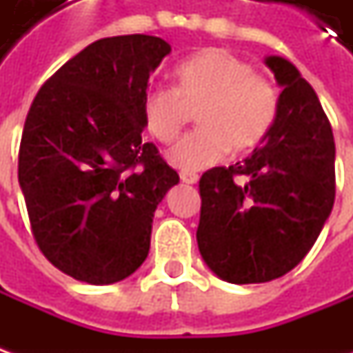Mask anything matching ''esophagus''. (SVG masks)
I'll use <instances>...</instances> for the list:
<instances>
[{
  "label": "esophagus",
  "instance_id": "esophagus-1",
  "mask_svg": "<svg viewBox=\"0 0 353 353\" xmlns=\"http://www.w3.org/2000/svg\"><path fill=\"white\" fill-rule=\"evenodd\" d=\"M181 181L186 184H196L198 174L196 172H190V170H181Z\"/></svg>",
  "mask_w": 353,
  "mask_h": 353
}]
</instances>
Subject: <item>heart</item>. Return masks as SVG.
Listing matches in <instances>:
<instances>
[{
  "label": "heart",
  "mask_w": 353,
  "mask_h": 353,
  "mask_svg": "<svg viewBox=\"0 0 353 353\" xmlns=\"http://www.w3.org/2000/svg\"><path fill=\"white\" fill-rule=\"evenodd\" d=\"M176 88L155 86L143 96L147 131L161 143L176 141L188 108H196L200 128L169 151V161L184 170L220 163L228 151L248 153L263 141L279 112L275 86L253 74L250 62L224 48H202L176 70Z\"/></svg>",
  "instance_id": "1"
}]
</instances>
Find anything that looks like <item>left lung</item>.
Instances as JSON below:
<instances>
[{"label":"left lung","mask_w":353,"mask_h":353,"mask_svg":"<svg viewBox=\"0 0 353 353\" xmlns=\"http://www.w3.org/2000/svg\"><path fill=\"white\" fill-rule=\"evenodd\" d=\"M265 64L283 88L273 128L241 163L200 179L196 241L204 263L236 285L283 277L305 259L336 196V145L316 92L283 57Z\"/></svg>","instance_id":"left-lung-1"}]
</instances>
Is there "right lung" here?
Here are the masks:
<instances>
[{"label":"right lung","mask_w":353,"mask_h":353,"mask_svg":"<svg viewBox=\"0 0 353 353\" xmlns=\"http://www.w3.org/2000/svg\"><path fill=\"white\" fill-rule=\"evenodd\" d=\"M170 52L151 34L92 43L34 96L19 149V186L34 241L62 273L112 285L147 259L159 202L176 170L143 141V96Z\"/></svg>","instance_id":"right-lung-1"}]
</instances>
